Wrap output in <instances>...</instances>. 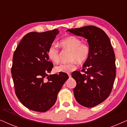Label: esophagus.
Segmentation results:
<instances>
[{
    "instance_id": "34e87169",
    "label": "esophagus",
    "mask_w": 127,
    "mask_h": 127,
    "mask_svg": "<svg viewBox=\"0 0 127 127\" xmlns=\"http://www.w3.org/2000/svg\"><path fill=\"white\" fill-rule=\"evenodd\" d=\"M68 76H69V78L71 77V74H68Z\"/></svg>"
}]
</instances>
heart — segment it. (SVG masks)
Returning <instances> with one entry per match:
<instances>
[{"label":"heart","mask_w":127,"mask_h":127,"mask_svg":"<svg viewBox=\"0 0 127 127\" xmlns=\"http://www.w3.org/2000/svg\"><path fill=\"white\" fill-rule=\"evenodd\" d=\"M60 46L70 50L69 63H62L55 67V71L58 73H69L75 70L78 67V63L83 64L87 61L90 54V47L88 44L82 43L80 38L74 36H67L60 41ZM47 55L55 63L60 61L59 48L55 44H51L47 50Z\"/></svg>","instance_id":"1"}]
</instances>
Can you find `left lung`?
<instances>
[{
  "mask_svg": "<svg viewBox=\"0 0 127 127\" xmlns=\"http://www.w3.org/2000/svg\"><path fill=\"white\" fill-rule=\"evenodd\" d=\"M67 31L85 37L89 44V58L81 72L74 71L72 77L77 83L73 89L77 102L83 106L94 107L108 98L115 79V54L110 40L102 29L95 26Z\"/></svg>",
  "mask_w": 127,
  "mask_h": 127,
  "instance_id": "1",
  "label": "left lung"
}]
</instances>
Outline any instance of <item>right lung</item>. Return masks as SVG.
Returning a JSON list of instances; mask_svg holds the SVG:
<instances>
[{"label":"right lung","mask_w":127,"mask_h":127,"mask_svg":"<svg viewBox=\"0 0 127 127\" xmlns=\"http://www.w3.org/2000/svg\"><path fill=\"white\" fill-rule=\"evenodd\" d=\"M58 29L25 34L14 53L11 75L15 93L28 109L45 112L53 106L57 95L69 76L65 73L50 74L53 64L47 50Z\"/></svg>","instance_id":"1"}]
</instances>
